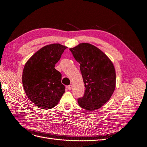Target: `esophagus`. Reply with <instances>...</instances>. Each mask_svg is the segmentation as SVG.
<instances>
[{
	"instance_id": "obj_1",
	"label": "esophagus",
	"mask_w": 147,
	"mask_h": 147,
	"mask_svg": "<svg viewBox=\"0 0 147 147\" xmlns=\"http://www.w3.org/2000/svg\"><path fill=\"white\" fill-rule=\"evenodd\" d=\"M67 89L68 90H71L72 89V85H69V86H68L67 87Z\"/></svg>"
}]
</instances>
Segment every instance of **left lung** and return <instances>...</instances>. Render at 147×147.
Masks as SVG:
<instances>
[{
	"mask_svg": "<svg viewBox=\"0 0 147 147\" xmlns=\"http://www.w3.org/2000/svg\"><path fill=\"white\" fill-rule=\"evenodd\" d=\"M80 63L85 84V93L78 99L80 107L88 111L98 109L106 104L115 90V69L110 59L90 43L82 42L69 49Z\"/></svg>",
	"mask_w": 147,
	"mask_h": 147,
	"instance_id": "left-lung-1",
	"label": "left lung"
}]
</instances>
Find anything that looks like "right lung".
Returning a JSON list of instances; mask_svg holds the SVG:
<instances>
[{"instance_id": "add662e5", "label": "right lung", "mask_w": 147, "mask_h": 147, "mask_svg": "<svg viewBox=\"0 0 147 147\" xmlns=\"http://www.w3.org/2000/svg\"><path fill=\"white\" fill-rule=\"evenodd\" d=\"M67 48L59 43L46 45L25 64L22 76L24 89L28 98L42 109L56 106L65 92L61 74L55 65Z\"/></svg>"}]
</instances>
